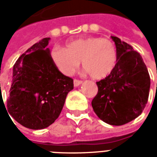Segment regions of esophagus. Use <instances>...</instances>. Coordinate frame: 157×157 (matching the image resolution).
I'll use <instances>...</instances> for the list:
<instances>
[{"instance_id":"1","label":"esophagus","mask_w":157,"mask_h":157,"mask_svg":"<svg viewBox=\"0 0 157 157\" xmlns=\"http://www.w3.org/2000/svg\"><path fill=\"white\" fill-rule=\"evenodd\" d=\"M82 83V81L76 80V79H75V80H74V86H78L81 85Z\"/></svg>"}]
</instances>
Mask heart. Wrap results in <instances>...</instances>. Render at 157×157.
<instances>
[{"label":"heart","mask_w":157,"mask_h":157,"mask_svg":"<svg viewBox=\"0 0 157 157\" xmlns=\"http://www.w3.org/2000/svg\"><path fill=\"white\" fill-rule=\"evenodd\" d=\"M50 59L62 74L72 75L82 60V67L95 80L108 77L114 71L118 53L110 39L86 37L68 42L65 48L55 47Z\"/></svg>","instance_id":"1"}]
</instances>
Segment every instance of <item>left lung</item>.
Here are the masks:
<instances>
[{
  "mask_svg": "<svg viewBox=\"0 0 157 157\" xmlns=\"http://www.w3.org/2000/svg\"><path fill=\"white\" fill-rule=\"evenodd\" d=\"M111 38L118 53L117 65L112 74L97 82L98 92L92 106L101 120L118 126L141 114L148 101L151 79L138 52L118 37Z\"/></svg>",
  "mask_w": 157,
  "mask_h": 157,
  "instance_id": "obj_1",
  "label": "left lung"
}]
</instances>
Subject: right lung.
Returning <instances> with one entry per match:
<instances>
[{
	"label": "right lung",
	"mask_w": 157,
	"mask_h": 157,
	"mask_svg": "<svg viewBox=\"0 0 157 157\" xmlns=\"http://www.w3.org/2000/svg\"><path fill=\"white\" fill-rule=\"evenodd\" d=\"M50 38L36 43L13 66L8 113L26 128L42 129L58 118L73 80L56 68L47 48Z\"/></svg>",
	"instance_id": "add662e5"
}]
</instances>
